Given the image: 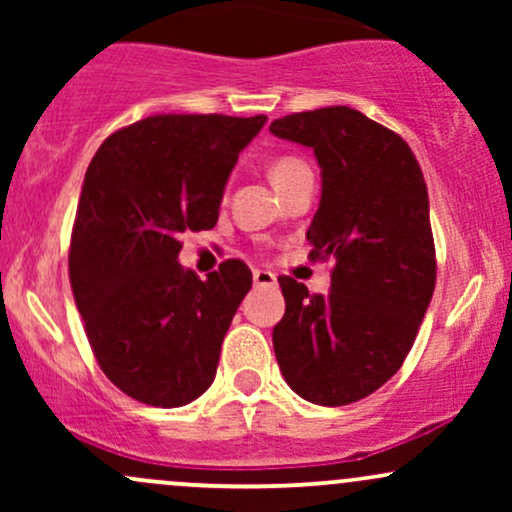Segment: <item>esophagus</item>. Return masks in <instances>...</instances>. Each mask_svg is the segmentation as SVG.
Returning a JSON list of instances; mask_svg holds the SVG:
<instances>
[{"label": "esophagus", "instance_id": "obj_1", "mask_svg": "<svg viewBox=\"0 0 512 512\" xmlns=\"http://www.w3.org/2000/svg\"><path fill=\"white\" fill-rule=\"evenodd\" d=\"M252 279H255V286H274L276 284V276L267 269H255L252 272Z\"/></svg>", "mask_w": 512, "mask_h": 512}]
</instances>
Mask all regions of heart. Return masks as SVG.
<instances>
[{
    "instance_id": "obj_1",
    "label": "heart",
    "mask_w": 512,
    "mask_h": 512,
    "mask_svg": "<svg viewBox=\"0 0 512 512\" xmlns=\"http://www.w3.org/2000/svg\"><path fill=\"white\" fill-rule=\"evenodd\" d=\"M301 166H303V163L296 161V158H279V161H276L272 166V180L276 182V180L286 178V175H291L293 170L301 168Z\"/></svg>"
}]
</instances>
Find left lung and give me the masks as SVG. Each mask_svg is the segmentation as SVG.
<instances>
[{"mask_svg":"<svg viewBox=\"0 0 512 512\" xmlns=\"http://www.w3.org/2000/svg\"><path fill=\"white\" fill-rule=\"evenodd\" d=\"M269 132L313 149L322 195L305 238L310 255L334 260L327 296L279 276L274 354L296 395L342 407L397 373L436 289L424 173L399 134L346 105L286 115Z\"/></svg>","mask_w":512,"mask_h":512,"instance_id":"8db88e82","label":"left lung"}]
</instances>
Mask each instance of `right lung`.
<instances>
[{"label": "right lung", "mask_w": 512, "mask_h": 512, "mask_svg": "<svg viewBox=\"0 0 512 512\" xmlns=\"http://www.w3.org/2000/svg\"><path fill=\"white\" fill-rule=\"evenodd\" d=\"M264 115H154L110 134L81 187L69 281L103 373L151 407L190 404L214 383L252 272L226 260L199 279L182 233L219 221L238 154Z\"/></svg>", "instance_id": "1"}]
</instances>
